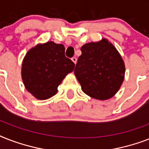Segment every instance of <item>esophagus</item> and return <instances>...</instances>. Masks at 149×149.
Masks as SVG:
<instances>
[{
  "label": "esophagus",
  "instance_id": "obj_1",
  "mask_svg": "<svg viewBox=\"0 0 149 149\" xmlns=\"http://www.w3.org/2000/svg\"><path fill=\"white\" fill-rule=\"evenodd\" d=\"M71 59H72V62H73V63H75V64H76V63H77V58H76V57H72V58H71Z\"/></svg>",
  "mask_w": 149,
  "mask_h": 149
}]
</instances>
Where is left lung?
Masks as SVG:
<instances>
[{
  "label": "left lung",
  "mask_w": 149,
  "mask_h": 149,
  "mask_svg": "<svg viewBox=\"0 0 149 149\" xmlns=\"http://www.w3.org/2000/svg\"><path fill=\"white\" fill-rule=\"evenodd\" d=\"M75 68V76L84 93L104 100L115 95L125 79V66L121 56L106 38L86 43Z\"/></svg>",
  "instance_id": "obj_1"
}]
</instances>
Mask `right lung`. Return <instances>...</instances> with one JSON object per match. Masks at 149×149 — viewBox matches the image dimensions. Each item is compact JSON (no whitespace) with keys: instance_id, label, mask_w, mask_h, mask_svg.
Returning <instances> with one entry per match:
<instances>
[{"instance_id":"1","label":"right lung","mask_w":149,"mask_h":149,"mask_svg":"<svg viewBox=\"0 0 149 149\" xmlns=\"http://www.w3.org/2000/svg\"><path fill=\"white\" fill-rule=\"evenodd\" d=\"M74 68V63L65 57L63 45L54 42L38 44L23 59L22 80L35 97L46 100L57 93L58 85Z\"/></svg>"}]
</instances>
